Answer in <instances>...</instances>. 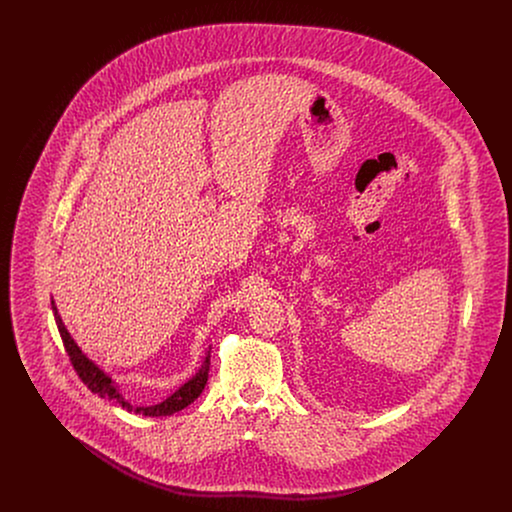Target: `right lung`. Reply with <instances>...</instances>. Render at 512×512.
Instances as JSON below:
<instances>
[{"label": "right lung", "instance_id": "right-lung-1", "mask_svg": "<svg viewBox=\"0 0 512 512\" xmlns=\"http://www.w3.org/2000/svg\"><path fill=\"white\" fill-rule=\"evenodd\" d=\"M51 311H53V317H55V322H57L61 340L65 343L69 359L73 363L76 374L80 376V380L88 386V390L92 391V393H98L99 397L109 399V401H117L122 409H126L128 413L142 414V416H169V414L178 413V411L186 409L190 403H194L195 399L201 395V391L205 390V384H207V378H209V365H211V347L205 353L203 365L199 366V370L195 372L194 376L188 382H184L178 390L174 391L171 397H167L165 401H161L157 405H149V407L132 405L130 401H126L122 397L119 384L113 380V376L107 374L101 366L96 365L90 357H86L82 353V349L76 345L73 336L65 328L63 318L59 315L53 299H51Z\"/></svg>", "mask_w": 512, "mask_h": 512}]
</instances>
